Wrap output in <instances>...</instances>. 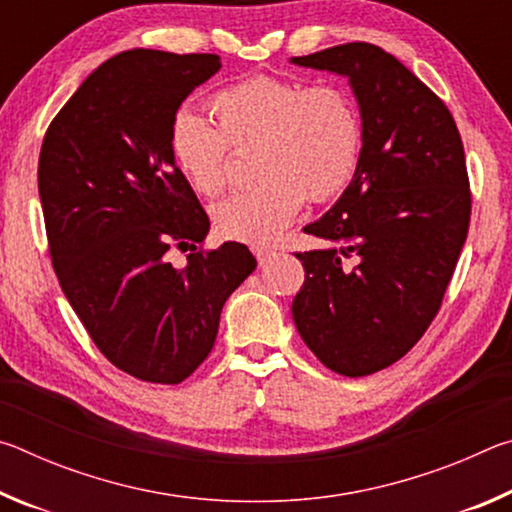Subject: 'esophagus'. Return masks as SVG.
I'll list each match as a JSON object with an SVG mask.
<instances>
[{"label":"esophagus","mask_w":512,"mask_h":512,"mask_svg":"<svg viewBox=\"0 0 512 512\" xmlns=\"http://www.w3.org/2000/svg\"><path fill=\"white\" fill-rule=\"evenodd\" d=\"M253 255L257 257L259 266H264V264L268 262V259H271L273 250H271V248H264V246H253Z\"/></svg>","instance_id":"1"}]
</instances>
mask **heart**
I'll use <instances>...</instances> for the list:
<instances>
[{
    "mask_svg": "<svg viewBox=\"0 0 512 512\" xmlns=\"http://www.w3.org/2000/svg\"><path fill=\"white\" fill-rule=\"evenodd\" d=\"M214 126L178 112L169 126V153L198 196L216 198L230 185L232 154L253 155L259 178L214 207L223 237L268 244L296 219L305 198L327 203L357 176L363 119L352 94L334 83L302 85L250 79L207 103Z\"/></svg>",
    "mask_w": 512,
    "mask_h": 512,
    "instance_id": "b5f03b06",
    "label": "heart"
}]
</instances>
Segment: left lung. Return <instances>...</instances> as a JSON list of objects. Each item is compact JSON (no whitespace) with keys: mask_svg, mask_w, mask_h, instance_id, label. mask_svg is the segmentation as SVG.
Wrapping results in <instances>:
<instances>
[{"mask_svg":"<svg viewBox=\"0 0 512 512\" xmlns=\"http://www.w3.org/2000/svg\"><path fill=\"white\" fill-rule=\"evenodd\" d=\"M293 63L348 76L363 155L336 205L305 228L334 246L296 253L305 282L291 314L323 366L366 377L422 339L452 282L472 214L461 133L443 99L370 42Z\"/></svg>","mask_w":512,"mask_h":512,"instance_id":"obj_1","label":"left lung"}]
</instances>
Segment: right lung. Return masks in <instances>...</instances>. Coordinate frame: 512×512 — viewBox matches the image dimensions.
Instances as JSON below:
<instances>
[{
    "mask_svg": "<svg viewBox=\"0 0 512 512\" xmlns=\"http://www.w3.org/2000/svg\"><path fill=\"white\" fill-rule=\"evenodd\" d=\"M216 54L131 49L81 83L51 119L38 160L60 289L112 366L180 384L212 352L225 300L255 271L244 244L207 250L210 219L169 153V126ZM190 248L188 266L170 264Z\"/></svg>",
    "mask_w": 512,
    "mask_h": 512,
    "instance_id": "obj_1",
    "label": "right lung"
}]
</instances>
